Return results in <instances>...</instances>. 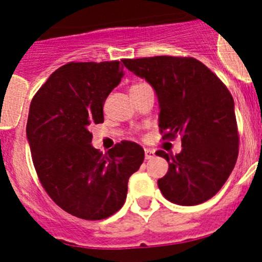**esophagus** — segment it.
I'll return each mask as SVG.
<instances>
[{"mask_svg": "<svg viewBox=\"0 0 262 262\" xmlns=\"http://www.w3.org/2000/svg\"><path fill=\"white\" fill-rule=\"evenodd\" d=\"M144 155H145V160H151L155 157V152L152 151V149H149V148H145Z\"/></svg>", "mask_w": 262, "mask_h": 262, "instance_id": "obj_1", "label": "esophagus"}]
</instances>
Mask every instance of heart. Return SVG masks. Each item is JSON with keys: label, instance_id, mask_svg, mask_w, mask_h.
<instances>
[{"label": "heart", "instance_id": "heart-1", "mask_svg": "<svg viewBox=\"0 0 262 262\" xmlns=\"http://www.w3.org/2000/svg\"><path fill=\"white\" fill-rule=\"evenodd\" d=\"M147 84H143V82H138V84H134L133 86H131V89H138V88H142V86H145ZM129 89V90H131Z\"/></svg>", "mask_w": 262, "mask_h": 262}]
</instances>
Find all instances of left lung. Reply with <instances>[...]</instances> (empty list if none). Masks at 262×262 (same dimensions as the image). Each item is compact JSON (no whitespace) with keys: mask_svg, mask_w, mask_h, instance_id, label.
Segmentation results:
<instances>
[{"mask_svg":"<svg viewBox=\"0 0 262 262\" xmlns=\"http://www.w3.org/2000/svg\"><path fill=\"white\" fill-rule=\"evenodd\" d=\"M122 61L156 92L163 140L181 136L182 151L178 155L156 152L169 163L168 173L157 181L163 195L181 206L209 201L230 177L239 155V131L230 90L194 57Z\"/></svg>","mask_w":262,"mask_h":262,"instance_id":"left-lung-1","label":"left lung"}]
</instances>
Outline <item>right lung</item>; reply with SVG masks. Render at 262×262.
<instances>
[{
	"mask_svg": "<svg viewBox=\"0 0 262 262\" xmlns=\"http://www.w3.org/2000/svg\"><path fill=\"white\" fill-rule=\"evenodd\" d=\"M124 76L120 61L68 62L50 76L30 105L26 134L41 186L64 211L85 221L111 216L124 205L128 178L144 160L134 142L107 154L93 148L89 127Z\"/></svg>",
	"mask_w": 262,
	"mask_h": 262,
	"instance_id": "add662e5",
	"label": "right lung"
}]
</instances>
